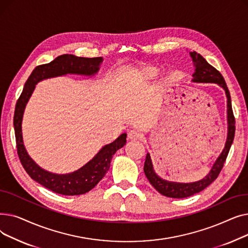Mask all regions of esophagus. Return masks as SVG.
Returning a JSON list of instances; mask_svg holds the SVG:
<instances>
[{"label": "esophagus", "instance_id": "1", "mask_svg": "<svg viewBox=\"0 0 248 248\" xmlns=\"http://www.w3.org/2000/svg\"><path fill=\"white\" fill-rule=\"evenodd\" d=\"M141 139H142V135L140 132L131 131V132H128V134H127V140H141Z\"/></svg>", "mask_w": 248, "mask_h": 248}]
</instances>
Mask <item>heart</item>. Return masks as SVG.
I'll return each mask as SVG.
<instances>
[{"label":"heart","mask_w":248,"mask_h":248,"mask_svg":"<svg viewBox=\"0 0 248 248\" xmlns=\"http://www.w3.org/2000/svg\"><path fill=\"white\" fill-rule=\"evenodd\" d=\"M137 74L144 80H150L158 74V68L155 66H145L140 68Z\"/></svg>","instance_id":"obj_1"}]
</instances>
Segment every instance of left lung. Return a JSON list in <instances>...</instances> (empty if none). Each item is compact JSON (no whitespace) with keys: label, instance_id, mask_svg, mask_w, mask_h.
Listing matches in <instances>:
<instances>
[{"label":"left lung","instance_id":"8db88e82","mask_svg":"<svg viewBox=\"0 0 248 248\" xmlns=\"http://www.w3.org/2000/svg\"><path fill=\"white\" fill-rule=\"evenodd\" d=\"M189 54L192 58V61L195 66V72L193 73V79L192 82L195 83H216L220 87H222L225 91V94L227 97V139L223 151L221 152L219 157L216 159L215 163L213 164L210 172L208 173L203 179L192 182V183H178V182H171L165 179H162L155 174L151 155L148 153L145 166H144V172L146 177L148 178L149 182L152 186L157 190L159 193L166 197L170 198H186L190 197L192 195L201 192L206 187L212 184L213 182L218 177L221 169L223 168L225 160L227 158V155L229 153L230 147L234 140V134H235V119H234L232 107H231V97L228 87L225 83V80L221 73L215 69L213 66L208 63L203 56H201L197 52H189Z\"/></svg>","mask_w":248,"mask_h":248}]
</instances>
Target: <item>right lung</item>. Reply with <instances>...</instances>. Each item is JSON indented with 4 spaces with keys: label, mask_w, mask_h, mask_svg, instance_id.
Returning a JSON list of instances; mask_svg holds the SVG:
<instances>
[{
    "label": "right lung",
    "mask_w": 248,
    "mask_h": 248,
    "mask_svg": "<svg viewBox=\"0 0 248 248\" xmlns=\"http://www.w3.org/2000/svg\"><path fill=\"white\" fill-rule=\"evenodd\" d=\"M102 60V57L85 58L77 57L72 54H63L56 57L50 63L39 65L32 71L28 80L26 81L24 89L16 103L14 114L16 144L18 155L24 169L37 183L65 196L82 195L96 186L109 170L112 155L117 150L125 145L126 134H122L110 144L102 147L93 159L78 170L68 174H54L38 166L24 146L22 135L24 110L38 82L48 79V78L66 74L91 77L98 72Z\"/></svg>",
    "instance_id": "right-lung-1"
}]
</instances>
